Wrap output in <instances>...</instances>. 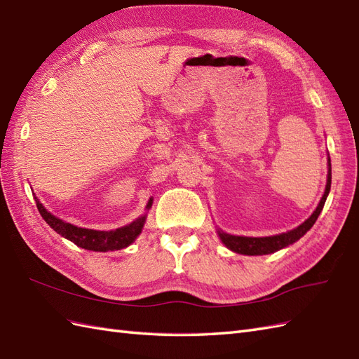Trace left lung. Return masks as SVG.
Returning a JSON list of instances; mask_svg holds the SVG:
<instances>
[{"instance_id": "left-lung-1", "label": "left lung", "mask_w": 359, "mask_h": 359, "mask_svg": "<svg viewBox=\"0 0 359 359\" xmlns=\"http://www.w3.org/2000/svg\"><path fill=\"white\" fill-rule=\"evenodd\" d=\"M330 189H331V161H330V172H327L326 189L319 203V206H317V209L313 212L311 217L305 222H302L299 227H296L294 230H290L287 233L276 234V236H269V238H243V236H233V234L221 233V231H219V238L225 245H227V248L245 255H263V254H271V252L278 251L284 247H287V245H292L298 239H301L304 234L313 227L316 219L319 218V215L325 206V201H326L327 194H330Z\"/></svg>"}]
</instances>
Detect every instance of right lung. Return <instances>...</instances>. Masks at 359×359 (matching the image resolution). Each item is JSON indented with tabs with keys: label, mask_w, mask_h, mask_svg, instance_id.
<instances>
[{
	"label": "right lung",
	"mask_w": 359,
	"mask_h": 359,
	"mask_svg": "<svg viewBox=\"0 0 359 359\" xmlns=\"http://www.w3.org/2000/svg\"><path fill=\"white\" fill-rule=\"evenodd\" d=\"M36 204L40 215H42V218L48 222L50 229H54L58 234L69 239L70 242H74L75 245H78V247L84 250H91V251H114V250H121L128 247V245L134 242L135 238L141 233L142 225H144V221H146V217H141L137 221L126 225V227L111 230V231H99V230L75 227V225L55 218L54 215H50L42 204L39 203L37 198H36ZM150 206H151V200H149L147 209Z\"/></svg>",
	"instance_id": "add662e5"
}]
</instances>
